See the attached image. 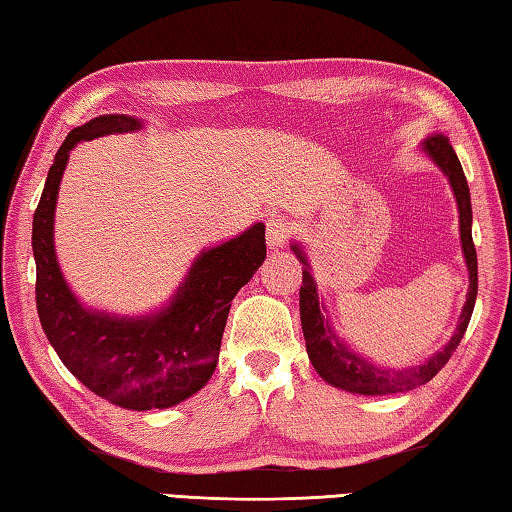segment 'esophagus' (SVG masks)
<instances>
[{
    "label": "esophagus",
    "instance_id": "obj_1",
    "mask_svg": "<svg viewBox=\"0 0 512 512\" xmlns=\"http://www.w3.org/2000/svg\"><path fill=\"white\" fill-rule=\"evenodd\" d=\"M290 230H293V226H290L288 219L284 217H270L266 222V244L270 248H279L284 246L288 242L290 237Z\"/></svg>",
    "mask_w": 512,
    "mask_h": 512
}]
</instances>
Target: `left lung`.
<instances>
[{"instance_id": "left-lung-1", "label": "left lung", "mask_w": 512, "mask_h": 512, "mask_svg": "<svg viewBox=\"0 0 512 512\" xmlns=\"http://www.w3.org/2000/svg\"><path fill=\"white\" fill-rule=\"evenodd\" d=\"M419 150L442 170L450 188H453L459 210V239H462V253L466 259L470 282L466 304L462 308V315H459L453 337H450L437 353L426 357V362L404 368H386L368 362L364 355H359L357 350L350 348V344H346L344 339L335 333L333 324H330L324 297L317 293V282L313 277V268L308 264L306 250L297 242L290 244V250H293L299 262L304 264L302 288H299V315H302V330L306 339L308 359L326 384L342 388L346 393L393 395L424 386L446 366L450 355L455 353V348L462 342L468 328L470 315H473L477 299V253L473 244V208H470V190L466 175L462 170V164H459L457 153L448 142V137H444L442 133L426 137Z\"/></svg>"}]
</instances>
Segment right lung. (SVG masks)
<instances>
[{"instance_id":"1","label":"right lung","mask_w":512,"mask_h":512,"mask_svg":"<svg viewBox=\"0 0 512 512\" xmlns=\"http://www.w3.org/2000/svg\"><path fill=\"white\" fill-rule=\"evenodd\" d=\"M130 115H99L73 128L48 170L33 217L37 315L50 346L88 390L128 410L182 404L213 377L228 310L266 259L257 222L224 244L204 248L168 302L146 315H115L79 302L55 253V208L70 150L95 137L135 133Z\"/></svg>"}]
</instances>
